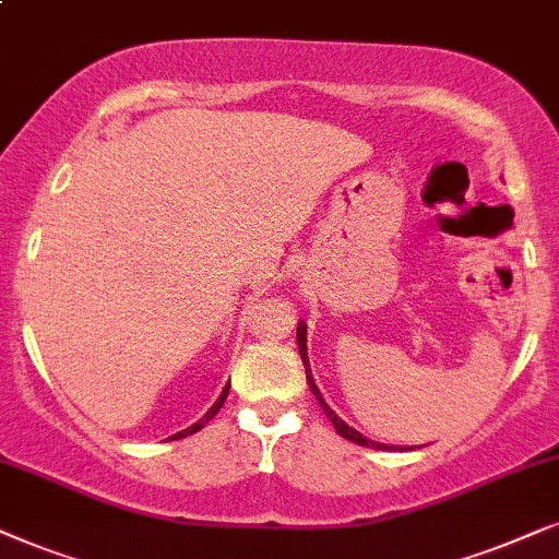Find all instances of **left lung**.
<instances>
[{"label": "left lung", "mask_w": 559, "mask_h": 559, "mask_svg": "<svg viewBox=\"0 0 559 559\" xmlns=\"http://www.w3.org/2000/svg\"><path fill=\"white\" fill-rule=\"evenodd\" d=\"M296 340H299V355H301V362H304V368H307V383H309V389H311V393H314V396H317L319 406L324 408V414L330 416V421L334 424V429H337V435H342V437H345V440L355 442V444H362V448H373V450H396V448H391V444H381V442H373V440H368V437H362L360 431L353 429V427H347V424L342 421L340 416L334 414L330 406H326V401L322 399V393H319V389H317L314 378H311L309 357H307V324H304V322H299V330H296Z\"/></svg>", "instance_id": "left-lung-1"}]
</instances>
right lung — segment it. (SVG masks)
<instances>
[{"label":"right lung","mask_w":559,"mask_h":559,"mask_svg":"<svg viewBox=\"0 0 559 559\" xmlns=\"http://www.w3.org/2000/svg\"><path fill=\"white\" fill-rule=\"evenodd\" d=\"M227 393H229V383L225 385V391H222V396L217 399V404H214V406L210 408V412H206V414L202 416V419H199L197 424H191V427H189V429L178 431V435H174V437H170V440H181V437H189V435H193V431H199V429H202L206 421H212V419H214V416H217V412H219V408H222V404H225Z\"/></svg>","instance_id":"1"}]
</instances>
